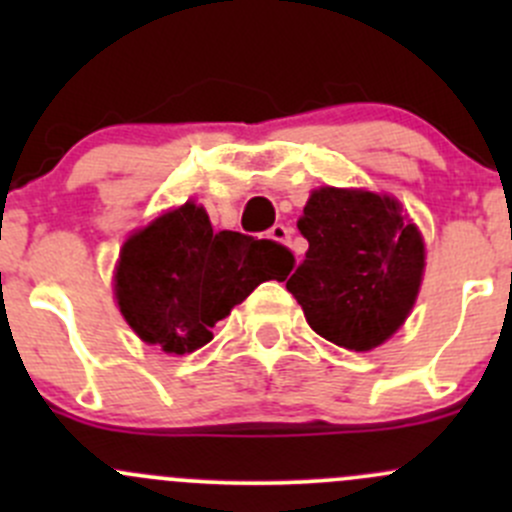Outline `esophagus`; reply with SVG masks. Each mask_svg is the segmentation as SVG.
Wrapping results in <instances>:
<instances>
[{"label": "esophagus", "instance_id": "34e87169", "mask_svg": "<svg viewBox=\"0 0 512 512\" xmlns=\"http://www.w3.org/2000/svg\"><path fill=\"white\" fill-rule=\"evenodd\" d=\"M289 237H292V227L287 225H275L270 230V240L280 242V245H289Z\"/></svg>", "mask_w": 512, "mask_h": 512}]
</instances>
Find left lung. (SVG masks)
Segmentation results:
<instances>
[{
	"label": "left lung",
	"instance_id": "obj_1",
	"mask_svg": "<svg viewBox=\"0 0 512 512\" xmlns=\"http://www.w3.org/2000/svg\"><path fill=\"white\" fill-rule=\"evenodd\" d=\"M309 250L287 289L307 324L332 344L371 352L389 342L414 309L426 242L389 193L319 185L297 223Z\"/></svg>",
	"mask_w": 512,
	"mask_h": 512
}]
</instances>
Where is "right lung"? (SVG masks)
Masks as SVG:
<instances>
[{"mask_svg": "<svg viewBox=\"0 0 512 512\" xmlns=\"http://www.w3.org/2000/svg\"><path fill=\"white\" fill-rule=\"evenodd\" d=\"M292 262V252L272 240L215 232L203 205L185 200L123 240L113 299L143 344L193 354L252 289L285 280Z\"/></svg>", "mask_w": 512, "mask_h": 512, "instance_id": "1", "label": "right lung"}]
</instances>
